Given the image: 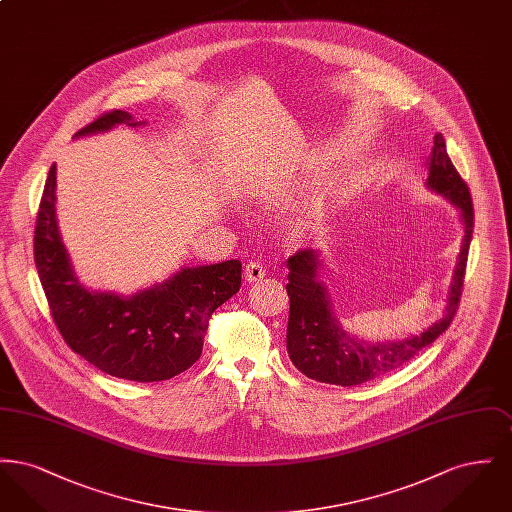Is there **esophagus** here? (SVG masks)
<instances>
[{
  "label": "esophagus",
  "mask_w": 512,
  "mask_h": 512,
  "mask_svg": "<svg viewBox=\"0 0 512 512\" xmlns=\"http://www.w3.org/2000/svg\"><path fill=\"white\" fill-rule=\"evenodd\" d=\"M265 274H267V270L257 261H251L245 265V280L247 282H259L265 278Z\"/></svg>",
  "instance_id": "1"
}]
</instances>
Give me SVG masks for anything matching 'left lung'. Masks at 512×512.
I'll list each match as a JSON object with an SVG mask.
<instances>
[{
  "mask_svg": "<svg viewBox=\"0 0 512 512\" xmlns=\"http://www.w3.org/2000/svg\"><path fill=\"white\" fill-rule=\"evenodd\" d=\"M426 186L459 207L464 224L463 245L453 272L445 315L420 336L405 340L368 343L351 338L334 317L324 284L318 282V251H297L288 259L290 282L286 284V292L290 295V318L286 347L295 368L307 378L347 388L365 384L411 361L424 347L438 340L453 322L463 295L464 270L474 230V209L470 190L453 167L441 134L434 136Z\"/></svg>",
  "mask_w": 512,
  "mask_h": 512,
  "instance_id": "obj_1",
  "label": "left lung"
}]
</instances>
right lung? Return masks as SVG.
I'll use <instances>...</instances> for the list:
<instances>
[{"label":"right lung","mask_w":512,"mask_h":512,"mask_svg":"<svg viewBox=\"0 0 512 512\" xmlns=\"http://www.w3.org/2000/svg\"><path fill=\"white\" fill-rule=\"evenodd\" d=\"M140 126L126 111L103 113L74 134ZM55 165L49 169L34 230V263L63 340L101 372L161 382L188 370L203 349L209 318L242 286V263L180 268L163 284L132 295L92 292L74 276L55 215Z\"/></svg>","instance_id":"add662e5"}]
</instances>
